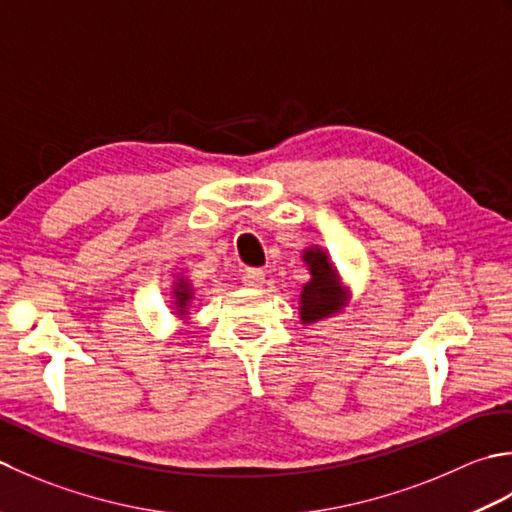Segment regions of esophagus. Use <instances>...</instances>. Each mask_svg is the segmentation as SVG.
<instances>
[{
    "mask_svg": "<svg viewBox=\"0 0 512 512\" xmlns=\"http://www.w3.org/2000/svg\"><path fill=\"white\" fill-rule=\"evenodd\" d=\"M243 280H245V285H247V287L260 289V287L265 285V271H263V269H247V271H245V276H243Z\"/></svg>",
    "mask_w": 512,
    "mask_h": 512,
    "instance_id": "34e87169",
    "label": "esophagus"
}]
</instances>
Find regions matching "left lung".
<instances>
[{
  "mask_svg": "<svg viewBox=\"0 0 512 512\" xmlns=\"http://www.w3.org/2000/svg\"><path fill=\"white\" fill-rule=\"evenodd\" d=\"M302 260L307 263L311 274L309 283L302 285L298 302L302 325H311V322L340 314L349 305L351 294L349 289L342 287V278L336 265L331 263L329 254L322 247L311 245L302 252Z\"/></svg>",
  "mask_w": 512,
  "mask_h": 512,
  "instance_id": "obj_1",
  "label": "left lung"
}]
</instances>
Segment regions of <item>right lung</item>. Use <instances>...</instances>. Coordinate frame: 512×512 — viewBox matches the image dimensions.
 <instances>
[{"label": "right lung", "instance_id": "1", "mask_svg": "<svg viewBox=\"0 0 512 512\" xmlns=\"http://www.w3.org/2000/svg\"><path fill=\"white\" fill-rule=\"evenodd\" d=\"M194 300V287L185 276H179L172 283V305L174 314L179 318H190V305Z\"/></svg>", "mask_w": 512, "mask_h": 512}]
</instances>
